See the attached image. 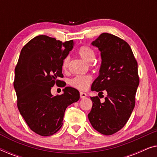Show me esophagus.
<instances>
[{
  "mask_svg": "<svg viewBox=\"0 0 157 157\" xmlns=\"http://www.w3.org/2000/svg\"><path fill=\"white\" fill-rule=\"evenodd\" d=\"M80 97L81 98H86V94L83 93V92H80Z\"/></svg>",
  "mask_w": 157,
  "mask_h": 157,
  "instance_id": "esophagus-1",
  "label": "esophagus"
}]
</instances>
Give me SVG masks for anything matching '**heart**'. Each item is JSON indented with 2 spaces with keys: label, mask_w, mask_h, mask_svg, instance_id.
Wrapping results in <instances>:
<instances>
[{
  "label": "heart",
  "mask_w": 157,
  "mask_h": 157,
  "mask_svg": "<svg viewBox=\"0 0 157 157\" xmlns=\"http://www.w3.org/2000/svg\"><path fill=\"white\" fill-rule=\"evenodd\" d=\"M78 53L81 59L86 62H89V63L94 61L96 58V53L94 49L87 46H81L78 49ZM69 61V56H66L63 59V62H62V68L63 71L68 69ZM91 81L92 77L90 75H80V76H76L71 79L69 83L71 86L76 88L77 89L81 90V91H85L89 88Z\"/></svg>",
  "instance_id": "1"
}]
</instances>
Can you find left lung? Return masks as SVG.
<instances>
[{
  "mask_svg": "<svg viewBox=\"0 0 157 157\" xmlns=\"http://www.w3.org/2000/svg\"><path fill=\"white\" fill-rule=\"evenodd\" d=\"M101 52L99 75L91 85V91L107 96L101 103L98 96L91 97L93 106L88 114L94 129L111 135L121 129L135 106L139 83L137 61L127 43L112 34L103 33L91 43Z\"/></svg>",
  "mask_w": 157,
  "mask_h": 157,
  "instance_id": "left-lung-1",
  "label": "left lung"
}]
</instances>
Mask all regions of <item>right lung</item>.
<instances>
[{"label": "right lung", "mask_w": 157, "mask_h": 157, "mask_svg": "<svg viewBox=\"0 0 157 157\" xmlns=\"http://www.w3.org/2000/svg\"><path fill=\"white\" fill-rule=\"evenodd\" d=\"M74 47L73 40L63 43L54 38L36 36L23 47L15 68L13 86L17 106L31 129L43 136L56 133L63 125L66 109L78 101L80 94L72 87L53 96L56 83L64 87L62 62Z\"/></svg>", "instance_id": "right-lung-1"}]
</instances>
